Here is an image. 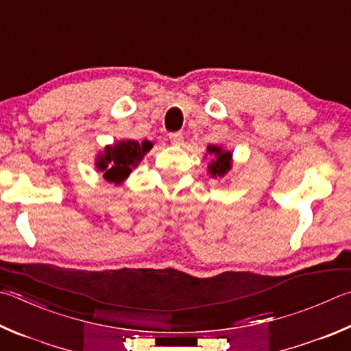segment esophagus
<instances>
[{
	"label": "esophagus",
	"mask_w": 351,
	"mask_h": 351,
	"mask_svg": "<svg viewBox=\"0 0 351 351\" xmlns=\"http://www.w3.org/2000/svg\"><path fill=\"white\" fill-rule=\"evenodd\" d=\"M169 139H170V143L173 144V145H181V144L184 143V136H182V133H181V132H173V133H170V135H169Z\"/></svg>",
	"instance_id": "1"
}]
</instances>
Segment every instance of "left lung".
I'll list each match as a JSON object with an SVG mask.
<instances>
[{
  "label": "left lung",
  "mask_w": 351,
  "mask_h": 351,
  "mask_svg": "<svg viewBox=\"0 0 351 351\" xmlns=\"http://www.w3.org/2000/svg\"><path fill=\"white\" fill-rule=\"evenodd\" d=\"M207 152L213 156V161L208 164V170L212 176H222L226 175L232 167V154L224 152L216 145H208Z\"/></svg>",
  "instance_id": "obj_1"
}]
</instances>
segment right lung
Wrapping results in <instances>:
<instances>
[{
    "label": "right lung",
    "instance_id": "right-lung-1",
    "mask_svg": "<svg viewBox=\"0 0 351 351\" xmlns=\"http://www.w3.org/2000/svg\"><path fill=\"white\" fill-rule=\"evenodd\" d=\"M152 143H136V141H121L114 145H107L104 154L98 156L97 167L104 171V178L109 182L119 184L130 175L133 167H136L143 156L152 149Z\"/></svg>",
    "mask_w": 351,
    "mask_h": 351
}]
</instances>
